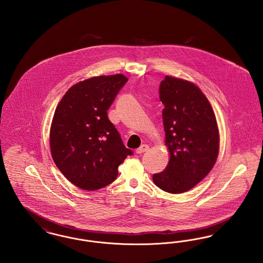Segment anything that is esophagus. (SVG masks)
<instances>
[{"label":"esophagus","mask_w":263,"mask_h":263,"mask_svg":"<svg viewBox=\"0 0 263 263\" xmlns=\"http://www.w3.org/2000/svg\"><path fill=\"white\" fill-rule=\"evenodd\" d=\"M148 150H149V146L148 145H142L140 148H138L137 150H136V153L137 154H143V153H145V152H147Z\"/></svg>","instance_id":"obj_1"}]
</instances>
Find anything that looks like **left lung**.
<instances>
[{"mask_svg": "<svg viewBox=\"0 0 263 263\" xmlns=\"http://www.w3.org/2000/svg\"><path fill=\"white\" fill-rule=\"evenodd\" d=\"M166 168L153 175L154 183L168 193L186 192L210 173L220 149V134L212 106L195 84L165 76L160 86Z\"/></svg>", "mask_w": 263, "mask_h": 263, "instance_id": "obj_1", "label": "left lung"}]
</instances>
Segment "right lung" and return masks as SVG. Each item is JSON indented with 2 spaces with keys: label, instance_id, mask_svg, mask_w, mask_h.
I'll return each instance as SVG.
<instances>
[{
  "label": "right lung",
  "instance_id": "obj_1",
  "mask_svg": "<svg viewBox=\"0 0 263 263\" xmlns=\"http://www.w3.org/2000/svg\"><path fill=\"white\" fill-rule=\"evenodd\" d=\"M127 81L121 74L81 81L66 91L55 109L51 156L65 177L81 189L93 191L110 184L120 163L132 155L107 117Z\"/></svg>",
  "mask_w": 263,
  "mask_h": 263
}]
</instances>
